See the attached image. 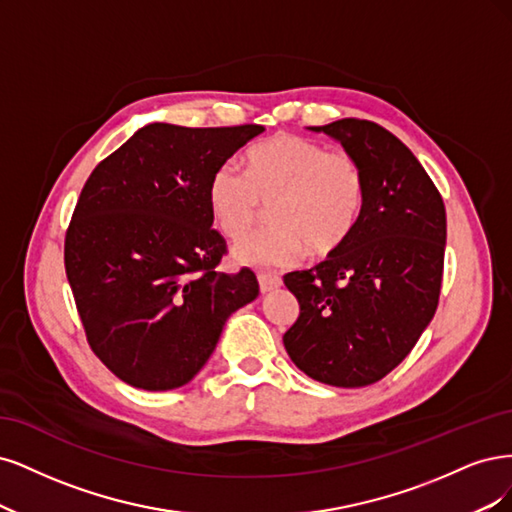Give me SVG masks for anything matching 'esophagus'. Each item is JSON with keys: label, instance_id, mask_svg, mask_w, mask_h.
<instances>
[{"label": "esophagus", "instance_id": "34e87169", "mask_svg": "<svg viewBox=\"0 0 512 512\" xmlns=\"http://www.w3.org/2000/svg\"><path fill=\"white\" fill-rule=\"evenodd\" d=\"M257 280H259L261 293H270V291H274V289L283 285V280H280L278 276H272V274H259Z\"/></svg>", "mask_w": 512, "mask_h": 512}]
</instances>
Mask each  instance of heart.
Wrapping results in <instances>:
<instances>
[{
	"label": "heart",
	"mask_w": 512,
	"mask_h": 512,
	"mask_svg": "<svg viewBox=\"0 0 512 512\" xmlns=\"http://www.w3.org/2000/svg\"><path fill=\"white\" fill-rule=\"evenodd\" d=\"M210 210L219 229L242 238L270 206V227L236 244L234 259L257 270H285L308 249L329 255L351 238L366 200L357 159L344 151L278 136L246 153L244 174L223 166L212 176Z\"/></svg>",
	"instance_id": "heart-1"
}]
</instances>
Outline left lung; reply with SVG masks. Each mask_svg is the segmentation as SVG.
Listing matches in <instances>:
<instances>
[{"mask_svg":"<svg viewBox=\"0 0 512 512\" xmlns=\"http://www.w3.org/2000/svg\"><path fill=\"white\" fill-rule=\"evenodd\" d=\"M308 129L357 159L366 200L355 232L338 251L285 276L300 317L283 344L315 381L366 387L402 364L434 319L447 212L417 157L385 127L340 119Z\"/></svg>","mask_w":512,"mask_h":512,"instance_id":"left-lung-1","label":"left lung"}]
</instances>
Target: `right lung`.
Returning a JSON list of instances; mask_svg holds the SVG:
<instances>
[{
    "label": "right lung",
    "mask_w": 512,
    "mask_h": 512,
    "mask_svg": "<svg viewBox=\"0 0 512 512\" xmlns=\"http://www.w3.org/2000/svg\"><path fill=\"white\" fill-rule=\"evenodd\" d=\"M261 125L151 123L97 166L65 236V272L93 353L131 387L187 385L234 312L259 295L255 274L214 268L210 183Z\"/></svg>",
    "instance_id": "1"
}]
</instances>
